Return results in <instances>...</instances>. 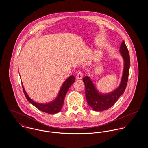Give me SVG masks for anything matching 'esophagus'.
Here are the masks:
<instances>
[{
    "instance_id": "1",
    "label": "esophagus",
    "mask_w": 148,
    "mask_h": 148,
    "mask_svg": "<svg viewBox=\"0 0 148 148\" xmlns=\"http://www.w3.org/2000/svg\"><path fill=\"white\" fill-rule=\"evenodd\" d=\"M83 73L82 72H79L77 74L76 78V79H77V80H80V79H82L83 78Z\"/></svg>"
}]
</instances>
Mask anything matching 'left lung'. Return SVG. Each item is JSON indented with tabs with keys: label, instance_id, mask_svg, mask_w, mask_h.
<instances>
[{
	"label": "left lung",
	"instance_id": "left-lung-1",
	"mask_svg": "<svg viewBox=\"0 0 148 148\" xmlns=\"http://www.w3.org/2000/svg\"><path fill=\"white\" fill-rule=\"evenodd\" d=\"M120 53L124 60V69L120 84L114 90L107 93H101L96 88L89 77L85 76L83 79L85 86L87 103L95 111H103L112 106L126 89L130 67V56L124 41L120 45Z\"/></svg>",
	"mask_w": 148,
	"mask_h": 148
}]
</instances>
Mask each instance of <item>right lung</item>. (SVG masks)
Masks as SVG:
<instances>
[{
    "label": "right lung",
    "mask_w": 148,
    "mask_h": 148,
    "mask_svg": "<svg viewBox=\"0 0 148 148\" xmlns=\"http://www.w3.org/2000/svg\"><path fill=\"white\" fill-rule=\"evenodd\" d=\"M75 81L74 76H71L64 82L56 97L52 101L48 103H39L32 100L27 93L22 84L23 92L28 101L40 110L49 114H55L59 112L63 106L64 100L68 90Z\"/></svg>",
    "instance_id": "right-lung-1"
}]
</instances>
